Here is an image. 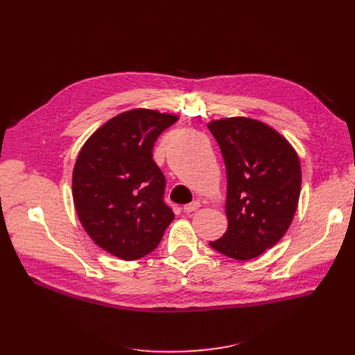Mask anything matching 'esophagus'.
Instances as JSON below:
<instances>
[{"label":"esophagus","mask_w":355,"mask_h":355,"mask_svg":"<svg viewBox=\"0 0 355 355\" xmlns=\"http://www.w3.org/2000/svg\"><path fill=\"white\" fill-rule=\"evenodd\" d=\"M200 201L198 200H196V201H191L190 204H185L184 206V211L185 213H193V211H196V210H198L200 209Z\"/></svg>","instance_id":"esophagus-1"}]
</instances>
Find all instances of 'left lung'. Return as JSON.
<instances>
[{"label":"left lung","instance_id":"obj_1","mask_svg":"<svg viewBox=\"0 0 355 355\" xmlns=\"http://www.w3.org/2000/svg\"><path fill=\"white\" fill-rule=\"evenodd\" d=\"M227 174V230L210 246L236 260L273 248L288 232L301 194V162L286 138L262 121L233 116L207 123Z\"/></svg>","mask_w":355,"mask_h":355}]
</instances>
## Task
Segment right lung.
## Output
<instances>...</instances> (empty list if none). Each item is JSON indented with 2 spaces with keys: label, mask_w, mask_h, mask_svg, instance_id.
Segmentation results:
<instances>
[{
  "label": "right lung",
  "mask_w": 355,
  "mask_h": 355,
  "mask_svg": "<svg viewBox=\"0 0 355 355\" xmlns=\"http://www.w3.org/2000/svg\"><path fill=\"white\" fill-rule=\"evenodd\" d=\"M177 115L130 109L109 119L82 146L73 168L74 209L95 243L123 260L151 253L174 220L162 201L165 178L153 159Z\"/></svg>",
  "instance_id": "1"
}]
</instances>
